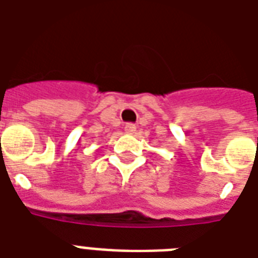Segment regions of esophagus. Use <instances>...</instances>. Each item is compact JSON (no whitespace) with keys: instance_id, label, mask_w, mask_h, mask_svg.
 <instances>
[{"instance_id":"34e87169","label":"esophagus","mask_w":258,"mask_h":258,"mask_svg":"<svg viewBox=\"0 0 258 258\" xmlns=\"http://www.w3.org/2000/svg\"><path fill=\"white\" fill-rule=\"evenodd\" d=\"M136 129H137V127H136V125L132 124V122H127V124L125 125V132L129 134L134 133V132H136Z\"/></svg>"}]
</instances>
